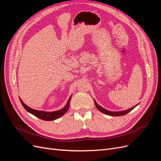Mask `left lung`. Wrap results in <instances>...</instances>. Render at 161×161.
<instances>
[{"mask_svg":"<svg viewBox=\"0 0 161 161\" xmlns=\"http://www.w3.org/2000/svg\"><path fill=\"white\" fill-rule=\"evenodd\" d=\"M94 102H95V106H96V108H97V109L99 110L101 112H102V113H103L104 114L108 115H110V116H121V115H124L125 114H127L128 113H129L130 111H131L134 108H136V107L138 105V104L136 105L135 106L132 107V108H130L128 109L124 110V111H108V110H107V109L103 108L99 105L97 104V102L95 101V100H94Z\"/></svg>","mask_w":161,"mask_h":161,"instance_id":"obj_1","label":"left lung"}]
</instances>
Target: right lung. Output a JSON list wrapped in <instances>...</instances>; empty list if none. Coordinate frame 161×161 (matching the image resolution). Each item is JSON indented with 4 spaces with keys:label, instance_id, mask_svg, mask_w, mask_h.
<instances>
[{
    "label": "right lung",
    "instance_id": "1",
    "mask_svg": "<svg viewBox=\"0 0 161 161\" xmlns=\"http://www.w3.org/2000/svg\"><path fill=\"white\" fill-rule=\"evenodd\" d=\"M70 99H71V96L70 97L69 99L68 100L66 105L62 109H61L60 110H58V111H55L49 112V111H44L33 109L24 103L23 101L21 100L20 97H19V99H20V101H21L23 107L25 108V109L27 112L33 114V115H35L36 117H37V118H40L41 119H43V120H45V121L54 120V119H58L59 118H60V117H62L63 115H64L69 108Z\"/></svg>",
    "mask_w": 161,
    "mask_h": 161
}]
</instances>
